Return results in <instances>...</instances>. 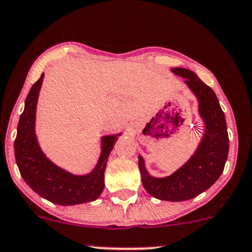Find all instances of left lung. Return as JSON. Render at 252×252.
Wrapping results in <instances>:
<instances>
[{
    "label": "left lung",
    "mask_w": 252,
    "mask_h": 252,
    "mask_svg": "<svg viewBox=\"0 0 252 252\" xmlns=\"http://www.w3.org/2000/svg\"><path fill=\"white\" fill-rule=\"evenodd\" d=\"M172 73L184 78L195 95L205 130L194 154L183 166L164 178L152 177L145 161L138 156L142 183L150 195L165 201H186L205 192L223 172L229 152V137L224 113L214 91L187 68L174 67Z\"/></svg>",
    "instance_id": "obj_1"
}]
</instances>
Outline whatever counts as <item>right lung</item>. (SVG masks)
<instances>
[{"label": "right lung", "mask_w": 252, "mask_h": 252, "mask_svg": "<svg viewBox=\"0 0 252 252\" xmlns=\"http://www.w3.org/2000/svg\"><path fill=\"white\" fill-rule=\"evenodd\" d=\"M44 73L34 82L17 126L14 143L15 158L25 183L38 195L60 206H74L96 200L104 189V170L108 157L120 133L101 137V154L93 171L76 176L59 167L46 157L36 136V110Z\"/></svg>", "instance_id": "right-lung-1"}]
</instances>
